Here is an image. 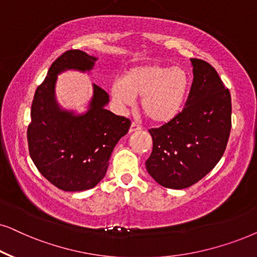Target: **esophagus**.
Listing matches in <instances>:
<instances>
[{
  "instance_id": "esophagus-1",
  "label": "esophagus",
  "mask_w": 257,
  "mask_h": 257,
  "mask_svg": "<svg viewBox=\"0 0 257 257\" xmlns=\"http://www.w3.org/2000/svg\"><path fill=\"white\" fill-rule=\"evenodd\" d=\"M141 130H142V126L137 125L136 122H132L131 127H130V133H133V132H137V131H141Z\"/></svg>"
}]
</instances>
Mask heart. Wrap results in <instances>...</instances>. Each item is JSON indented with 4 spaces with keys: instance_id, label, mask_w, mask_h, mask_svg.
Segmentation results:
<instances>
[{
    "instance_id": "b5f03b06",
    "label": "heart",
    "mask_w": 257,
    "mask_h": 257,
    "mask_svg": "<svg viewBox=\"0 0 257 257\" xmlns=\"http://www.w3.org/2000/svg\"><path fill=\"white\" fill-rule=\"evenodd\" d=\"M190 89L189 73L182 67L149 63L128 68L122 80L112 82L111 96L120 111L141 98V108L156 124H166L181 114Z\"/></svg>"
}]
</instances>
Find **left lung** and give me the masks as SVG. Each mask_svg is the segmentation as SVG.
Listing matches in <instances>:
<instances>
[{"label":"left lung","mask_w":257,"mask_h":257,"mask_svg":"<svg viewBox=\"0 0 257 257\" xmlns=\"http://www.w3.org/2000/svg\"><path fill=\"white\" fill-rule=\"evenodd\" d=\"M194 81L177 118L150 130L153 148L149 175L169 189H185L204 177L222 158L231 128L229 89L211 65L191 59Z\"/></svg>","instance_id":"left-lung-1"}]
</instances>
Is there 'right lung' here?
I'll return each mask as SVG.
<instances>
[{
	"mask_svg": "<svg viewBox=\"0 0 257 257\" xmlns=\"http://www.w3.org/2000/svg\"><path fill=\"white\" fill-rule=\"evenodd\" d=\"M96 56L72 49L52 63L36 89L28 126L29 153L40 173L63 191L94 188L105 177L116 143L128 132L131 121L108 109L109 96L93 84L87 111L62 108L56 100V80L66 71L89 73Z\"/></svg>",
	"mask_w": 257,
	"mask_h": 257,
	"instance_id": "obj_1",
	"label": "right lung"
}]
</instances>
